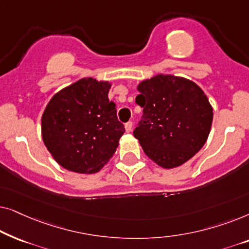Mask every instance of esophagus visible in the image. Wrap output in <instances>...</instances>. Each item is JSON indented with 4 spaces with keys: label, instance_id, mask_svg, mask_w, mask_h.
<instances>
[{
    "label": "esophagus",
    "instance_id": "obj_1",
    "mask_svg": "<svg viewBox=\"0 0 249 249\" xmlns=\"http://www.w3.org/2000/svg\"><path fill=\"white\" fill-rule=\"evenodd\" d=\"M132 125H134V124H132L131 121H128L127 124H124V128H125V131L127 132H130L132 130Z\"/></svg>",
    "mask_w": 249,
    "mask_h": 249
}]
</instances>
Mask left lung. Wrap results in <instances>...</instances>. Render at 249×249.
I'll return each instance as SVG.
<instances>
[{
  "label": "left lung",
  "mask_w": 249,
  "mask_h": 249,
  "mask_svg": "<svg viewBox=\"0 0 249 249\" xmlns=\"http://www.w3.org/2000/svg\"><path fill=\"white\" fill-rule=\"evenodd\" d=\"M136 103L144 108L134 130L142 151L164 169L188 161L209 137L213 108L202 88L192 80L158 74L142 80Z\"/></svg>",
  "instance_id": "obj_1"
}]
</instances>
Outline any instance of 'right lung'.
<instances>
[{
	"instance_id": "add662e5",
	"label": "right lung",
	"mask_w": 249,
	"mask_h": 249,
	"mask_svg": "<svg viewBox=\"0 0 249 249\" xmlns=\"http://www.w3.org/2000/svg\"><path fill=\"white\" fill-rule=\"evenodd\" d=\"M108 81L83 78L51 98L42 137L54 160L77 173H96L117 151L124 125L108 101Z\"/></svg>"
}]
</instances>
